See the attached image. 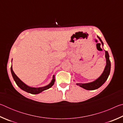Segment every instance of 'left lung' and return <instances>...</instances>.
I'll return each instance as SVG.
<instances>
[{
  "label": "left lung",
  "instance_id": "left-lung-1",
  "mask_svg": "<svg viewBox=\"0 0 123 123\" xmlns=\"http://www.w3.org/2000/svg\"><path fill=\"white\" fill-rule=\"evenodd\" d=\"M98 37L100 41L101 42L102 45H103L104 43L103 41H101V38L98 36ZM105 57L106 59V65L105 66V69H104L103 73L99 78H98L97 80L93 82L87 83V84H76V85L82 87L83 88L87 89V90H94V89H98L100 87H101L107 80L110 75V70H111V62H110L109 59V53L107 51H105Z\"/></svg>",
  "mask_w": 123,
  "mask_h": 123
}]
</instances>
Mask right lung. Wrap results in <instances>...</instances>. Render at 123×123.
Wrapping results in <instances>:
<instances>
[{"instance_id": "add662e5", "label": "right lung", "mask_w": 123, "mask_h": 123, "mask_svg": "<svg viewBox=\"0 0 123 123\" xmlns=\"http://www.w3.org/2000/svg\"><path fill=\"white\" fill-rule=\"evenodd\" d=\"M11 72L12 75L13 76L14 80L15 81V82L16 83V84L17 85V86L19 87L20 88H21L22 90L25 91L28 93H30L31 94H38V93L42 92L43 91H45L46 90V89L50 88V87L53 86V85L54 84V82H55V75H53V80H52L51 82L48 85H47V86H44V87H42L34 88V87H31L27 86L26 84H25L22 81L18 78L17 76L16 75L15 73H14V72L13 71L12 66L11 67Z\"/></svg>"}]
</instances>
